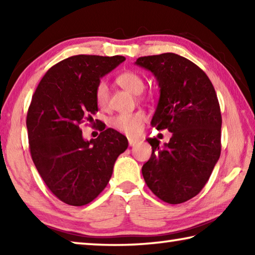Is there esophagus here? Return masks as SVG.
<instances>
[{
  "label": "esophagus",
  "mask_w": 255,
  "mask_h": 255,
  "mask_svg": "<svg viewBox=\"0 0 255 255\" xmlns=\"http://www.w3.org/2000/svg\"><path fill=\"white\" fill-rule=\"evenodd\" d=\"M128 144L129 146H135L136 144H138V140L132 139V138H128Z\"/></svg>",
  "instance_id": "esophagus-1"
}]
</instances>
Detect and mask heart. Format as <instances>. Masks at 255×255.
Segmentation results:
<instances>
[{
    "mask_svg": "<svg viewBox=\"0 0 255 255\" xmlns=\"http://www.w3.org/2000/svg\"><path fill=\"white\" fill-rule=\"evenodd\" d=\"M117 83L126 91L132 94H139L145 89L143 76L136 72L126 71L117 76ZM94 98L100 109L106 110L109 107V88L105 81H100L94 90ZM146 117L144 112L136 111L131 114H120L112 118V127L126 133L128 136H138L143 130Z\"/></svg>",
    "mask_w": 255,
    "mask_h": 255,
    "instance_id": "obj_1",
    "label": "heart"
}]
</instances>
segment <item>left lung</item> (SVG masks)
Returning a JSON list of instances; mask_svg holds the SVG:
<instances>
[{
    "instance_id": "obj_1",
    "label": "left lung",
    "mask_w": 255,
    "mask_h": 255,
    "mask_svg": "<svg viewBox=\"0 0 255 255\" xmlns=\"http://www.w3.org/2000/svg\"><path fill=\"white\" fill-rule=\"evenodd\" d=\"M135 64L152 72L158 82L161 94L150 124L157 130L172 132L164 146L148 138L152 155L141 173L159 199L182 204L201 191L221 156L217 94L206 73L180 55L144 56Z\"/></svg>"
}]
</instances>
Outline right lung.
<instances>
[{"instance_id": "add662e5", "label": "right lung", "mask_w": 255, "mask_h": 255, "mask_svg": "<svg viewBox=\"0 0 255 255\" xmlns=\"http://www.w3.org/2000/svg\"><path fill=\"white\" fill-rule=\"evenodd\" d=\"M125 59L97 55L63 59L47 71L32 96L27 114L30 154L47 187L67 205L96 199L128 147L127 138L115 129L101 126L100 135L89 141L80 128L98 111L94 90L100 79Z\"/></svg>"}]
</instances>
